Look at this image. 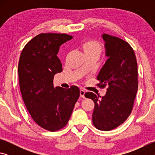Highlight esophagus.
<instances>
[{"label": "esophagus", "instance_id": "obj_1", "mask_svg": "<svg viewBox=\"0 0 155 155\" xmlns=\"http://www.w3.org/2000/svg\"><path fill=\"white\" fill-rule=\"evenodd\" d=\"M85 91L84 90H82V89H81V90H80V96H81V97H82L83 98H85Z\"/></svg>", "mask_w": 155, "mask_h": 155}]
</instances>
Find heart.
<instances>
[{"instance_id": "1", "label": "heart", "mask_w": 155, "mask_h": 155, "mask_svg": "<svg viewBox=\"0 0 155 155\" xmlns=\"http://www.w3.org/2000/svg\"><path fill=\"white\" fill-rule=\"evenodd\" d=\"M83 48L85 53L92 52V53L99 54L101 52V46L98 41L94 40H90L83 44Z\"/></svg>"}]
</instances>
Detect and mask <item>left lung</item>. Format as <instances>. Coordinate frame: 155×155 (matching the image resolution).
<instances>
[{
	"label": "left lung",
	"instance_id": "8db88e82",
	"mask_svg": "<svg viewBox=\"0 0 155 155\" xmlns=\"http://www.w3.org/2000/svg\"><path fill=\"white\" fill-rule=\"evenodd\" d=\"M107 60L100 70L97 80L101 87L108 86L104 96L85 93L93 100L92 122L96 128L109 131L122 124L132 111L138 89L137 64L134 51L127 41L104 33Z\"/></svg>",
	"mask_w": 155,
	"mask_h": 155
}]
</instances>
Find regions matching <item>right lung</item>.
<instances>
[{"instance_id": "obj_1", "label": "right lung", "mask_w": 155, "mask_h": 155, "mask_svg": "<svg viewBox=\"0 0 155 155\" xmlns=\"http://www.w3.org/2000/svg\"><path fill=\"white\" fill-rule=\"evenodd\" d=\"M73 37L65 33H41L26 44L18 63L21 94L33 120L50 131L67 124L80 96L77 86L54 87V76L61 72L59 47Z\"/></svg>"}]
</instances>
